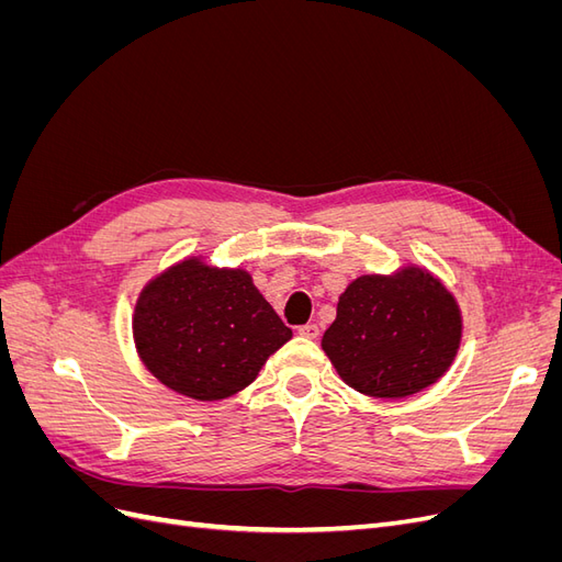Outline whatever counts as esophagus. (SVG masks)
Listing matches in <instances>:
<instances>
[{"label":"esophagus","instance_id":"34e87169","mask_svg":"<svg viewBox=\"0 0 562 562\" xmlns=\"http://www.w3.org/2000/svg\"><path fill=\"white\" fill-rule=\"evenodd\" d=\"M297 335L304 337V339H316L318 337V326H314V323H307V326L297 328Z\"/></svg>","mask_w":562,"mask_h":562}]
</instances>
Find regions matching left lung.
Here are the masks:
<instances>
[{
    "label": "left lung",
    "mask_w": 562,
    "mask_h": 562,
    "mask_svg": "<svg viewBox=\"0 0 562 562\" xmlns=\"http://www.w3.org/2000/svg\"><path fill=\"white\" fill-rule=\"evenodd\" d=\"M462 310L429 269L353 279L321 347L337 375L359 394L396 401L446 375L462 345Z\"/></svg>",
    "instance_id": "left-lung-1"
}]
</instances>
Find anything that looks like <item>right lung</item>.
Listing matches in <instances>:
<instances>
[{"label": "right lung", "instance_id": "obj_1", "mask_svg": "<svg viewBox=\"0 0 562 562\" xmlns=\"http://www.w3.org/2000/svg\"><path fill=\"white\" fill-rule=\"evenodd\" d=\"M293 330L271 310L241 267H215L190 255L135 300L133 342L164 386L201 403L246 389Z\"/></svg>", "mask_w": 562, "mask_h": 562}]
</instances>
